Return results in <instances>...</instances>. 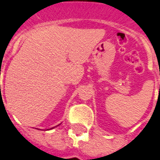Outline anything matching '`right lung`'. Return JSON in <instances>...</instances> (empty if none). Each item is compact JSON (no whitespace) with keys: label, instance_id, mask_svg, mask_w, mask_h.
<instances>
[{"label":"right lung","instance_id":"right-lung-1","mask_svg":"<svg viewBox=\"0 0 160 160\" xmlns=\"http://www.w3.org/2000/svg\"><path fill=\"white\" fill-rule=\"evenodd\" d=\"M51 129H52V128H51Z\"/></svg>","mask_w":160,"mask_h":160}]
</instances>
